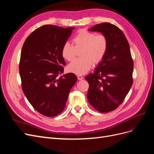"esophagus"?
I'll return each instance as SVG.
<instances>
[{
  "mask_svg": "<svg viewBox=\"0 0 154 154\" xmlns=\"http://www.w3.org/2000/svg\"><path fill=\"white\" fill-rule=\"evenodd\" d=\"M77 77H78V80H83V77L82 75H78Z\"/></svg>",
  "mask_w": 154,
  "mask_h": 154,
  "instance_id": "1",
  "label": "esophagus"
}]
</instances>
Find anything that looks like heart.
<instances>
[{"mask_svg":"<svg viewBox=\"0 0 154 154\" xmlns=\"http://www.w3.org/2000/svg\"><path fill=\"white\" fill-rule=\"evenodd\" d=\"M73 45L65 42L61 49L62 57L70 62L80 51V58L74 60L67 66L68 71L76 74H83L91 69L92 63L97 64L102 61L109 48V41L103 34L96 35L93 32L82 29L72 38Z\"/></svg>","mask_w":154,"mask_h":154,"instance_id":"b5f03b06","label":"heart"}]
</instances>
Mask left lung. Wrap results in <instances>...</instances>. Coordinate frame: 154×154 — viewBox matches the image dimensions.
Instances as JSON below:
<instances>
[{
    "instance_id": "1",
    "label": "left lung",
    "mask_w": 154,
    "mask_h": 154,
    "mask_svg": "<svg viewBox=\"0 0 154 154\" xmlns=\"http://www.w3.org/2000/svg\"><path fill=\"white\" fill-rule=\"evenodd\" d=\"M106 36L109 48L95 71L85 77L89 84L87 100L100 112H109L123 103L133 83L134 62L130 45L119 27L109 22L89 29Z\"/></svg>"
}]
</instances>
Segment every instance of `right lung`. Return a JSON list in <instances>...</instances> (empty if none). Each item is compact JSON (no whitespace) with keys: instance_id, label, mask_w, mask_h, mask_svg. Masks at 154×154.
Returning <instances> with one entry per match:
<instances>
[{"instance_id":"right-lung-1","label":"right lung","mask_w":154,"mask_h":154,"mask_svg":"<svg viewBox=\"0 0 154 154\" xmlns=\"http://www.w3.org/2000/svg\"><path fill=\"white\" fill-rule=\"evenodd\" d=\"M74 27L44 25L27 37L21 51L19 72L22 88L32 107L47 117L60 114L77 77L63 72L61 49Z\"/></svg>"}]
</instances>
